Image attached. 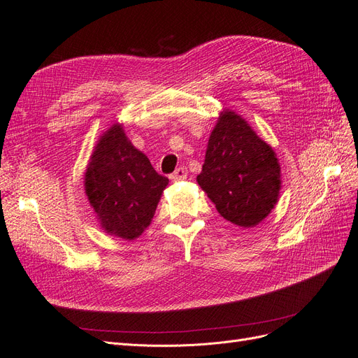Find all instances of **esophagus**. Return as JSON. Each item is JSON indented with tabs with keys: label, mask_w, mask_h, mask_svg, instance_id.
<instances>
[{
	"label": "esophagus",
	"mask_w": 358,
	"mask_h": 358,
	"mask_svg": "<svg viewBox=\"0 0 358 358\" xmlns=\"http://www.w3.org/2000/svg\"><path fill=\"white\" fill-rule=\"evenodd\" d=\"M186 177H187V168H186V166L177 168L176 171H173L172 176H171V178H172L173 181H181V180H185Z\"/></svg>",
	"instance_id": "esophagus-1"
}]
</instances>
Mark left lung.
Returning <instances> with one entry per match:
<instances>
[{"instance_id":"1","label":"left lung","mask_w":358,"mask_h":358,"mask_svg":"<svg viewBox=\"0 0 358 358\" xmlns=\"http://www.w3.org/2000/svg\"><path fill=\"white\" fill-rule=\"evenodd\" d=\"M223 219L250 228L278 202L280 165L273 148L236 112H222L196 178Z\"/></svg>"}]
</instances>
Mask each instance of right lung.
Returning <instances> with one entry per match:
<instances>
[{"label":"right lung","instance_id":"1","mask_svg":"<svg viewBox=\"0 0 358 358\" xmlns=\"http://www.w3.org/2000/svg\"><path fill=\"white\" fill-rule=\"evenodd\" d=\"M168 178L126 138L120 124L100 138L85 172V193L108 234L138 238L151 223Z\"/></svg>","mask_w":358,"mask_h":358}]
</instances>
